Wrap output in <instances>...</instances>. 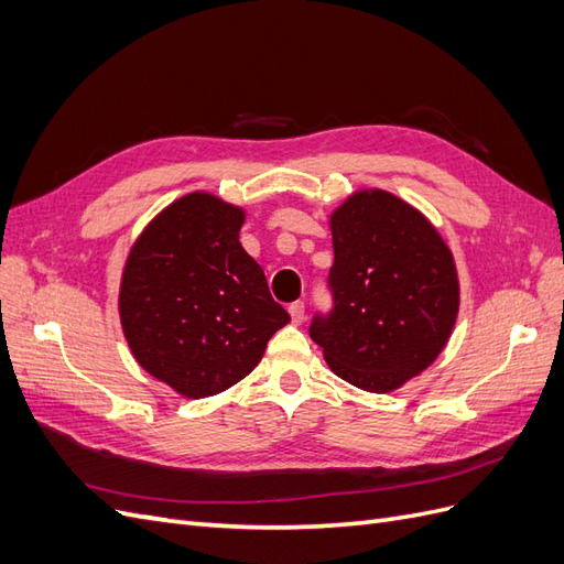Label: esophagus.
Here are the masks:
<instances>
[{
  "label": "esophagus",
  "mask_w": 564,
  "mask_h": 564,
  "mask_svg": "<svg viewBox=\"0 0 564 564\" xmlns=\"http://www.w3.org/2000/svg\"><path fill=\"white\" fill-rule=\"evenodd\" d=\"M289 315H292V322H294V324H301L303 317H305V305H303V301H296V303L289 305Z\"/></svg>",
  "instance_id": "esophagus-1"
}]
</instances>
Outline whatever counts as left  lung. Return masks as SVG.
<instances>
[{"mask_svg":"<svg viewBox=\"0 0 564 564\" xmlns=\"http://www.w3.org/2000/svg\"><path fill=\"white\" fill-rule=\"evenodd\" d=\"M336 299L311 336L329 369L367 392H392L445 350L460 305L454 253L414 204L381 187L329 214Z\"/></svg>","mask_w":564,"mask_h":564,"instance_id":"left-lung-1","label":"left lung"}]
</instances>
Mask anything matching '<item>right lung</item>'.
Returning <instances> with one entry per match:
<instances>
[{
    "label": "right lung",
    "instance_id": "add662e5",
    "mask_svg": "<svg viewBox=\"0 0 564 564\" xmlns=\"http://www.w3.org/2000/svg\"><path fill=\"white\" fill-rule=\"evenodd\" d=\"M247 212L207 191L174 199L135 237L119 282L133 360L183 398L228 390L289 322L242 249Z\"/></svg>",
    "mask_w": 564,
    "mask_h": 564
}]
</instances>
